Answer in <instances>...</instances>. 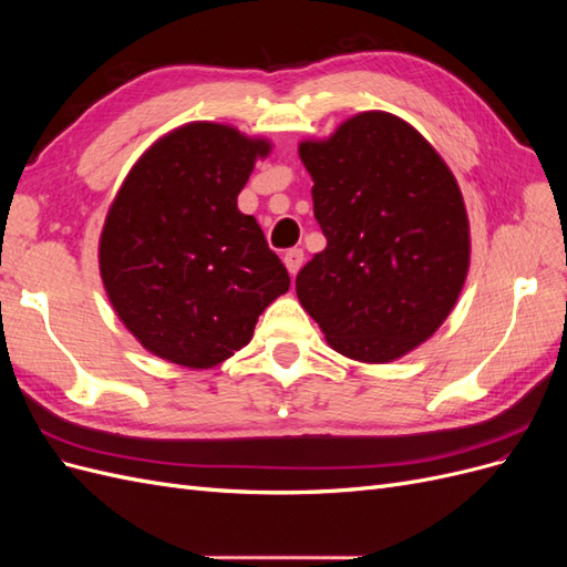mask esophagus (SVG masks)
Returning a JSON list of instances; mask_svg holds the SVG:
<instances>
[{
	"mask_svg": "<svg viewBox=\"0 0 567 567\" xmlns=\"http://www.w3.org/2000/svg\"><path fill=\"white\" fill-rule=\"evenodd\" d=\"M302 260H305L302 248H290V250L284 255V265H286V269L290 271V277H296V274L300 271Z\"/></svg>",
	"mask_w": 567,
	"mask_h": 567,
	"instance_id": "34e87169",
	"label": "esophagus"
}]
</instances>
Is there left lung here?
Wrapping results in <instances>:
<instances>
[{
	"label": "left lung",
	"instance_id": "1",
	"mask_svg": "<svg viewBox=\"0 0 567 567\" xmlns=\"http://www.w3.org/2000/svg\"><path fill=\"white\" fill-rule=\"evenodd\" d=\"M326 248L296 293L342 357L388 364L450 317L471 267L466 203L447 163L406 120L364 111L305 140Z\"/></svg>",
	"mask_w": 567,
	"mask_h": 567
}]
</instances>
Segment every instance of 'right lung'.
<instances>
[{
    "instance_id": "add662e5",
    "label": "right lung",
    "mask_w": 567,
    "mask_h": 567,
    "mask_svg": "<svg viewBox=\"0 0 567 567\" xmlns=\"http://www.w3.org/2000/svg\"><path fill=\"white\" fill-rule=\"evenodd\" d=\"M271 142L225 123H186L132 165L99 238L117 319L165 362L213 369L246 348L290 277L236 198Z\"/></svg>"
}]
</instances>
